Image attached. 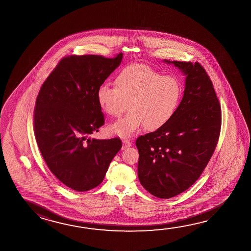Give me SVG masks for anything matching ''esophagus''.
Here are the masks:
<instances>
[{
  "label": "esophagus",
  "instance_id": "obj_1",
  "mask_svg": "<svg viewBox=\"0 0 251 251\" xmlns=\"http://www.w3.org/2000/svg\"><path fill=\"white\" fill-rule=\"evenodd\" d=\"M131 145V143L129 142L127 138H124L123 139V150L126 149L127 147H129Z\"/></svg>",
  "mask_w": 251,
  "mask_h": 251
}]
</instances>
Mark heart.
Instances as JSON below:
<instances>
[{"mask_svg":"<svg viewBox=\"0 0 251 251\" xmlns=\"http://www.w3.org/2000/svg\"><path fill=\"white\" fill-rule=\"evenodd\" d=\"M115 87L101 85L97 101L105 114L119 117L128 106L130 111L109 127V131L128 137L145 126L153 131L167 125L176 115L181 97V85L174 75H163L153 68L132 63L115 76Z\"/></svg>","mask_w":251,"mask_h":251,"instance_id":"obj_1","label":"heart"}]
</instances>
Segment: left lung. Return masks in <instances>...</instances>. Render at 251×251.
<instances>
[{"label": "left lung", "instance_id": "1", "mask_svg": "<svg viewBox=\"0 0 251 251\" xmlns=\"http://www.w3.org/2000/svg\"><path fill=\"white\" fill-rule=\"evenodd\" d=\"M186 75L176 115L161 128L136 139L138 178L148 192L171 198L196 182L220 137L221 107L213 84L199 63L170 62Z\"/></svg>", "mask_w": 251, "mask_h": 251}]
</instances>
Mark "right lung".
Masks as SVG:
<instances>
[{"label":"right lung","instance_id":"add662e5","mask_svg":"<svg viewBox=\"0 0 251 251\" xmlns=\"http://www.w3.org/2000/svg\"><path fill=\"white\" fill-rule=\"evenodd\" d=\"M123 60L97 54L62 58L40 88L33 125L36 141L53 176L68 188L84 192L100 184L122 148L119 137L89 136L105 124L98 89Z\"/></svg>","mask_w":251,"mask_h":251}]
</instances>
